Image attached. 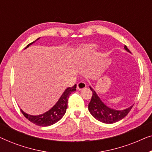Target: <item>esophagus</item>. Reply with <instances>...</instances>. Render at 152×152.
Here are the masks:
<instances>
[{
	"label": "esophagus",
	"mask_w": 152,
	"mask_h": 152,
	"mask_svg": "<svg viewBox=\"0 0 152 152\" xmlns=\"http://www.w3.org/2000/svg\"><path fill=\"white\" fill-rule=\"evenodd\" d=\"M86 87V84L84 82H80L77 84V90H82Z\"/></svg>",
	"instance_id": "34e87169"
}]
</instances>
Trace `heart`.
I'll return each mask as SVG.
<instances>
[{
  "mask_svg": "<svg viewBox=\"0 0 152 152\" xmlns=\"http://www.w3.org/2000/svg\"><path fill=\"white\" fill-rule=\"evenodd\" d=\"M96 47H95V45H91V44H88V45H84L83 46L81 47L80 50V53L81 57H84L86 56L90 55L91 53H93V51L95 50Z\"/></svg>",
  "mask_w": 152,
  "mask_h": 152,
  "instance_id": "1",
  "label": "heart"
}]
</instances>
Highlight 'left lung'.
<instances>
[{
	"label": "left lung",
	"mask_w": 152,
	"mask_h": 152,
	"mask_svg": "<svg viewBox=\"0 0 152 152\" xmlns=\"http://www.w3.org/2000/svg\"><path fill=\"white\" fill-rule=\"evenodd\" d=\"M124 49L129 53H131L126 45H124ZM90 89L92 91L93 95L91 97V100L88 104V111L95 119L104 122V123H115V122L123 119L129 113L134 106L133 104L127 109L124 110L113 109L104 104L103 102L98 97V95H97V93H95V91L91 86Z\"/></svg>",
	"instance_id": "obj_1"
}]
</instances>
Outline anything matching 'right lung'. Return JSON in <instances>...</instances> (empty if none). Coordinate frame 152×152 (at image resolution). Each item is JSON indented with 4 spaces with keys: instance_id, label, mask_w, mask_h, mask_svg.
<instances>
[{
    "instance_id": "obj_1",
    "label": "right lung",
    "mask_w": 152,
    "mask_h": 152,
    "mask_svg": "<svg viewBox=\"0 0 152 152\" xmlns=\"http://www.w3.org/2000/svg\"><path fill=\"white\" fill-rule=\"evenodd\" d=\"M40 38L36 39L34 41L28 44L26 47V48H28L32 43L36 42ZM76 88L77 84H75L72 87H68V88H66L63 94L61 95V96L60 97L59 100L57 101V102L49 111H46L44 113L39 115H31L25 113L22 109H20V111L29 121L32 122L36 125L41 126H50L61 120L64 115L68 107V97L72 92L76 91Z\"/></svg>"
}]
</instances>
